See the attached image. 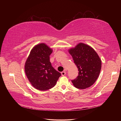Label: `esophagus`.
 <instances>
[{"label": "esophagus", "instance_id": "obj_1", "mask_svg": "<svg viewBox=\"0 0 121 121\" xmlns=\"http://www.w3.org/2000/svg\"><path fill=\"white\" fill-rule=\"evenodd\" d=\"M66 73L65 71H63V72H61V74H62V76L65 75L66 74Z\"/></svg>", "mask_w": 121, "mask_h": 121}]
</instances>
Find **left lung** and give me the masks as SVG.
I'll list each match as a JSON object with an SVG mask.
<instances>
[{
    "mask_svg": "<svg viewBox=\"0 0 121 121\" xmlns=\"http://www.w3.org/2000/svg\"><path fill=\"white\" fill-rule=\"evenodd\" d=\"M69 53L79 72L78 77L72 80L73 85L80 89L91 86L97 79L101 68V61L97 53L83 43L69 49Z\"/></svg>",
    "mask_w": 121,
    "mask_h": 121,
    "instance_id": "left-lung-1",
    "label": "left lung"
}]
</instances>
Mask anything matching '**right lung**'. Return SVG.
Returning a JSON list of instances; mask_svg holds the SVG:
<instances>
[{
	"mask_svg": "<svg viewBox=\"0 0 121 121\" xmlns=\"http://www.w3.org/2000/svg\"><path fill=\"white\" fill-rule=\"evenodd\" d=\"M52 52L46 44H37L31 50L25 62V73L32 85L38 90L46 91L53 87L61 75L50 62Z\"/></svg>",
	"mask_w": 121,
	"mask_h": 121,
	"instance_id": "1",
	"label": "right lung"
}]
</instances>
